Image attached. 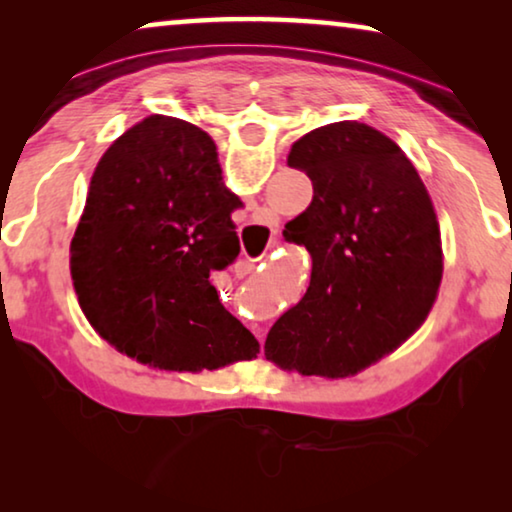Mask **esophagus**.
I'll list each match as a JSON object with an SVG mask.
<instances>
[{
	"label": "esophagus",
	"mask_w": 512,
	"mask_h": 512,
	"mask_svg": "<svg viewBox=\"0 0 512 512\" xmlns=\"http://www.w3.org/2000/svg\"><path fill=\"white\" fill-rule=\"evenodd\" d=\"M261 228H268L270 233H272V223H270V219H265V221L261 223ZM256 261H258V258H249L247 263H242V270H244V275H247V272L254 270V263H256Z\"/></svg>",
	"instance_id": "1"
}]
</instances>
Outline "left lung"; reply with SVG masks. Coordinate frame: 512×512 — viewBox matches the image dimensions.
<instances>
[{"mask_svg":"<svg viewBox=\"0 0 512 512\" xmlns=\"http://www.w3.org/2000/svg\"><path fill=\"white\" fill-rule=\"evenodd\" d=\"M310 207L284 237L312 256L305 296L270 328L265 359L303 375L347 377L417 331L443 279L436 209L415 165L380 130L342 121L291 146Z\"/></svg>","mask_w":512,"mask_h":512,"instance_id":"obj_1","label":"left lung"}]
</instances>
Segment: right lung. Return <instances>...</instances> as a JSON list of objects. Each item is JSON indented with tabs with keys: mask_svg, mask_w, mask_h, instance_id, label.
Returning a JSON list of instances; mask_svg holds the SVG:
<instances>
[{
	"mask_svg": "<svg viewBox=\"0 0 512 512\" xmlns=\"http://www.w3.org/2000/svg\"><path fill=\"white\" fill-rule=\"evenodd\" d=\"M216 144L172 116H149L109 146L72 240L83 314L104 340L165 370H216L258 340L209 282L240 254Z\"/></svg>",
	"mask_w": 512,
	"mask_h": 512,
	"instance_id": "add662e5",
	"label": "right lung"
}]
</instances>
